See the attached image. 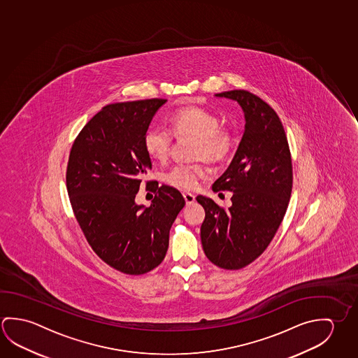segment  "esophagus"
<instances>
[{"instance_id":"34e87169","label":"esophagus","mask_w":358,"mask_h":358,"mask_svg":"<svg viewBox=\"0 0 358 358\" xmlns=\"http://www.w3.org/2000/svg\"><path fill=\"white\" fill-rule=\"evenodd\" d=\"M183 199H185L187 205H191V203H194V201H196V197H194V194H188V192L183 194Z\"/></svg>"}]
</instances>
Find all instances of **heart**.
<instances>
[{"label":"heart","instance_id":"obj_1","mask_svg":"<svg viewBox=\"0 0 358 358\" xmlns=\"http://www.w3.org/2000/svg\"><path fill=\"white\" fill-rule=\"evenodd\" d=\"M169 129L156 124L147 129L143 143L148 155L155 159L164 161L170 155L173 135L177 137L194 136L197 143L194 157L208 159L212 162L222 161L229 156L234 140L227 129H220V118L211 111L188 106L182 107L169 116ZM206 175V169L199 164H178L172 167L164 180L181 189H194L199 185V178Z\"/></svg>","mask_w":358,"mask_h":358}]
</instances>
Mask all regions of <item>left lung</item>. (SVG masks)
Here are the masks:
<instances>
[{
    "instance_id": "left-lung-1",
    "label": "left lung",
    "mask_w": 358,
    "mask_h": 358,
    "mask_svg": "<svg viewBox=\"0 0 358 358\" xmlns=\"http://www.w3.org/2000/svg\"><path fill=\"white\" fill-rule=\"evenodd\" d=\"M236 101L245 132L229 169L212 185L234 192L227 210L197 196L206 216L201 242L207 258L224 270H240L261 256L275 237L292 191V161L280 117L264 101L245 91L215 94Z\"/></svg>"
}]
</instances>
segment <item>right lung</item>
Segmentation results:
<instances>
[{
  "instance_id": "right-lung-1",
  "label": "right lung",
  "mask_w": 358,
  "mask_h": 358,
  "mask_svg": "<svg viewBox=\"0 0 358 358\" xmlns=\"http://www.w3.org/2000/svg\"><path fill=\"white\" fill-rule=\"evenodd\" d=\"M166 102L105 106L71 148L66 182L77 222L97 256L127 275H143L164 261L171 226L185 206L180 191L166 185L147 186L156 192L150 207L135 201L152 169L143 137Z\"/></svg>"
}]
</instances>
